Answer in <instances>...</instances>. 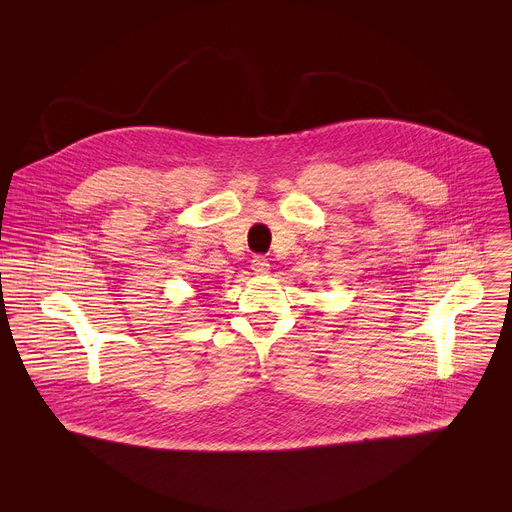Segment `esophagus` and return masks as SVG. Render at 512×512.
Segmentation results:
<instances>
[{
    "instance_id": "1",
    "label": "esophagus",
    "mask_w": 512,
    "mask_h": 512,
    "mask_svg": "<svg viewBox=\"0 0 512 512\" xmlns=\"http://www.w3.org/2000/svg\"><path fill=\"white\" fill-rule=\"evenodd\" d=\"M269 261L265 259V257H255L253 261H251V269H253V273L255 275H267L269 273Z\"/></svg>"
}]
</instances>
